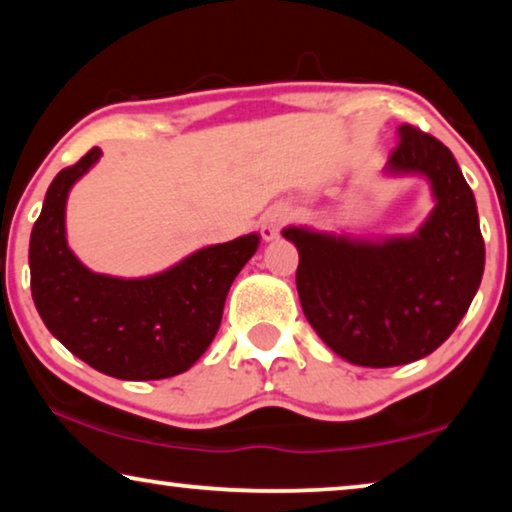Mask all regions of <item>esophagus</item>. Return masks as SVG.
I'll use <instances>...</instances> for the list:
<instances>
[{"label":"esophagus","mask_w":512,"mask_h":512,"mask_svg":"<svg viewBox=\"0 0 512 512\" xmlns=\"http://www.w3.org/2000/svg\"><path fill=\"white\" fill-rule=\"evenodd\" d=\"M289 220H292V209L289 207H273V209H269L264 213V218H262V236L266 241H273V239H278V234H280V230L282 227H285Z\"/></svg>","instance_id":"34e87169"}]
</instances>
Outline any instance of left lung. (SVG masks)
Wrapping results in <instances>:
<instances>
[{"mask_svg": "<svg viewBox=\"0 0 512 512\" xmlns=\"http://www.w3.org/2000/svg\"><path fill=\"white\" fill-rule=\"evenodd\" d=\"M386 172L430 181L434 209L414 234L370 241L310 227L282 230L299 250L305 319L335 354L365 368L432 354L467 315L485 269L476 200L451 149L400 126Z\"/></svg>", "mask_w": 512, "mask_h": 512, "instance_id": "1", "label": "left lung"}]
</instances>
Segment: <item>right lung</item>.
I'll use <instances>...</instances> for the list:
<instances>
[{
	"label": "right lung",
	"mask_w": 512,
	"mask_h": 512,
	"mask_svg": "<svg viewBox=\"0 0 512 512\" xmlns=\"http://www.w3.org/2000/svg\"><path fill=\"white\" fill-rule=\"evenodd\" d=\"M94 147L52 179L29 239L32 299L48 331L103 375L126 381L186 372L216 338L227 292L259 234L207 246L147 278L89 271L66 241V200L96 165Z\"/></svg>",
	"instance_id": "1"
}]
</instances>
